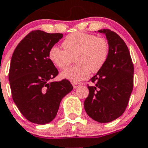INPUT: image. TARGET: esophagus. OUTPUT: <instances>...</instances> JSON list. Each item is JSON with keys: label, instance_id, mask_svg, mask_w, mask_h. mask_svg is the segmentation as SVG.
Masks as SVG:
<instances>
[{"label": "esophagus", "instance_id": "obj_1", "mask_svg": "<svg viewBox=\"0 0 148 148\" xmlns=\"http://www.w3.org/2000/svg\"><path fill=\"white\" fill-rule=\"evenodd\" d=\"M81 85H82V83H81V82H73L72 83V86H73V87H74V88H77V87L80 86Z\"/></svg>", "mask_w": 148, "mask_h": 148}]
</instances>
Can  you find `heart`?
<instances>
[{"label":"heart","instance_id":"obj_1","mask_svg":"<svg viewBox=\"0 0 148 148\" xmlns=\"http://www.w3.org/2000/svg\"><path fill=\"white\" fill-rule=\"evenodd\" d=\"M62 46L64 50L58 46H52L49 49V58L60 69H66L75 59L77 66L61 73L62 78L73 82L88 78L90 71L99 72L108 58L107 40L94 34L79 32L70 34L62 42Z\"/></svg>","mask_w":148,"mask_h":148}]
</instances>
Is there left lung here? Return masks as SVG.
<instances>
[{"label":"left lung","mask_w":148,"mask_h":148,"mask_svg":"<svg viewBox=\"0 0 148 148\" xmlns=\"http://www.w3.org/2000/svg\"><path fill=\"white\" fill-rule=\"evenodd\" d=\"M109 44V55L102 69L90 79L84 102L88 115L100 123L115 120L125 112L134 86V63L127 45L110 29H101Z\"/></svg>","instance_id":"obj_1"}]
</instances>
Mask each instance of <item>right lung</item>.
I'll return each instance as SVG.
<instances>
[{"label": "right lung", "instance_id": "right-lung-1", "mask_svg": "<svg viewBox=\"0 0 148 148\" xmlns=\"http://www.w3.org/2000/svg\"><path fill=\"white\" fill-rule=\"evenodd\" d=\"M62 37L60 33L32 31L18 43L12 57L9 80L13 101L33 123L51 122L62 99L73 89L68 79L51 81L58 70L49 59V51Z\"/></svg>", "mask_w": 148, "mask_h": 148}]
</instances>
